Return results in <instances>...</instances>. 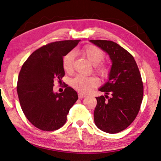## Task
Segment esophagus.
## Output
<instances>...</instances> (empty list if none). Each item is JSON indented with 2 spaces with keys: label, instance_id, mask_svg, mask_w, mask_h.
Returning a JSON list of instances; mask_svg holds the SVG:
<instances>
[{
  "label": "esophagus",
  "instance_id": "34e87169",
  "mask_svg": "<svg viewBox=\"0 0 161 161\" xmlns=\"http://www.w3.org/2000/svg\"><path fill=\"white\" fill-rule=\"evenodd\" d=\"M78 97H79V99H83V98L86 97V95L81 94V93H79L78 94Z\"/></svg>",
  "mask_w": 161,
  "mask_h": 161
}]
</instances>
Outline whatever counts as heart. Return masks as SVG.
<instances>
[{
	"instance_id": "b5f03b06",
	"label": "heart",
	"mask_w": 161,
	"mask_h": 161,
	"mask_svg": "<svg viewBox=\"0 0 161 161\" xmlns=\"http://www.w3.org/2000/svg\"><path fill=\"white\" fill-rule=\"evenodd\" d=\"M83 54L92 64L94 65L95 71L102 77H107L109 69L107 65L101 63L105 58V53L94 45H87L82 50ZM75 54L70 51L65 54L62 59V67L66 72L69 73L73 70ZM97 79L94 76L78 75L71 81V84L76 90L81 93H88L98 85Z\"/></svg>"
}]
</instances>
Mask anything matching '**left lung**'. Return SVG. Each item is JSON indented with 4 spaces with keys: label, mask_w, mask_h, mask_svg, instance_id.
Segmentation results:
<instances>
[{
    "label": "left lung",
    "mask_w": 161,
    "mask_h": 161,
    "mask_svg": "<svg viewBox=\"0 0 161 161\" xmlns=\"http://www.w3.org/2000/svg\"><path fill=\"white\" fill-rule=\"evenodd\" d=\"M90 42L107 52L112 62L108 80L99 89L107 95L96 97L94 123L103 131L119 133L130 126L140 110L143 97L141 73L132 54L117 43L103 40Z\"/></svg>",
    "instance_id": "8db88e82"
}]
</instances>
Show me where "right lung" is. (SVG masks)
Here are the masks:
<instances>
[{
	"label": "right lung",
	"instance_id": "right-lung-1",
	"mask_svg": "<svg viewBox=\"0 0 161 161\" xmlns=\"http://www.w3.org/2000/svg\"><path fill=\"white\" fill-rule=\"evenodd\" d=\"M80 40L48 43L34 51L22 66L17 92L20 107L28 121L45 131L59 129L78 99L77 92L65 86L62 93H54V81L64 76L62 59Z\"/></svg>",
	"mask_w": 161,
	"mask_h": 161
}]
</instances>
